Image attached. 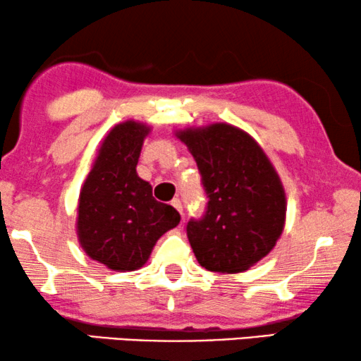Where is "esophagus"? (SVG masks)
<instances>
[{"label": "esophagus", "instance_id": "obj_1", "mask_svg": "<svg viewBox=\"0 0 361 361\" xmlns=\"http://www.w3.org/2000/svg\"><path fill=\"white\" fill-rule=\"evenodd\" d=\"M171 205L174 207V209H176L177 212H179L180 215H184V214H182V202H180L179 199H174V200H172V202H171Z\"/></svg>", "mask_w": 361, "mask_h": 361}]
</instances>
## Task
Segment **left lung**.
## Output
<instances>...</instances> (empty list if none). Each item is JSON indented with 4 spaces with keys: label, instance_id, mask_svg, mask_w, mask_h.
Here are the masks:
<instances>
[{
    "label": "left lung",
    "instance_id": "left-lung-1",
    "mask_svg": "<svg viewBox=\"0 0 361 361\" xmlns=\"http://www.w3.org/2000/svg\"><path fill=\"white\" fill-rule=\"evenodd\" d=\"M202 176L205 214L185 225L197 261L215 273H241L274 248L286 195L263 149L238 128L216 123L180 131Z\"/></svg>",
    "mask_w": 361,
    "mask_h": 361
}]
</instances>
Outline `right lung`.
Returning <instances> with one entry per match:
<instances>
[{
  "mask_svg": "<svg viewBox=\"0 0 361 361\" xmlns=\"http://www.w3.org/2000/svg\"><path fill=\"white\" fill-rule=\"evenodd\" d=\"M149 128L126 121L105 137L80 190L77 233L92 259L115 271H135L149 258L156 241L179 225L174 207L152 197L149 182L136 174Z\"/></svg>",
  "mask_w": 361,
  "mask_h": 361,
  "instance_id": "1",
  "label": "right lung"
}]
</instances>
